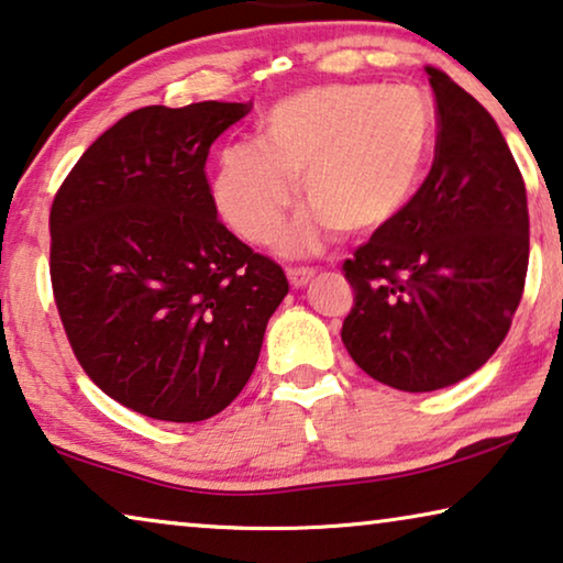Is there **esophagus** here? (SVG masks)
Returning <instances> with one entry per match:
<instances>
[{
  "instance_id": "obj_1",
  "label": "esophagus",
  "mask_w": 563,
  "mask_h": 563,
  "mask_svg": "<svg viewBox=\"0 0 563 563\" xmlns=\"http://www.w3.org/2000/svg\"><path fill=\"white\" fill-rule=\"evenodd\" d=\"M287 276H289L291 287H305V284L314 276V268L295 266V268H287Z\"/></svg>"
}]
</instances>
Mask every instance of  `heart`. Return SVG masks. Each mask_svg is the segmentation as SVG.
Here are the masks:
<instances>
[{
  "label": "heart",
  "instance_id": "heart-1",
  "mask_svg": "<svg viewBox=\"0 0 563 563\" xmlns=\"http://www.w3.org/2000/svg\"><path fill=\"white\" fill-rule=\"evenodd\" d=\"M431 126V103L413 86L338 84L287 96L266 111L258 142L228 144L218 157V216L262 246L279 231L299 180L309 208L282 233L287 254L317 251L332 231L376 233L417 192Z\"/></svg>",
  "mask_w": 563,
  "mask_h": 563
}]
</instances>
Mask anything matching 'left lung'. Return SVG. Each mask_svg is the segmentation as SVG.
<instances>
[{"label":"left lung","mask_w":563,"mask_h":563,"mask_svg":"<svg viewBox=\"0 0 563 563\" xmlns=\"http://www.w3.org/2000/svg\"><path fill=\"white\" fill-rule=\"evenodd\" d=\"M427 180L342 272L347 353L371 378L423 394L467 378L508 335L528 272L523 175L498 124L439 68Z\"/></svg>","instance_id":"8db88e82"}]
</instances>
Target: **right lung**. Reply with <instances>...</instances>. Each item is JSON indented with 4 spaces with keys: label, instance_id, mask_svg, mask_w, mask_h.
<instances>
[{
    "label": "right lung",
    "instance_id": "right-lung-1",
    "mask_svg": "<svg viewBox=\"0 0 563 563\" xmlns=\"http://www.w3.org/2000/svg\"><path fill=\"white\" fill-rule=\"evenodd\" d=\"M251 103L144 106L96 140L55 192L60 322L106 396L150 419L221 413L256 368L282 266L218 221L210 144Z\"/></svg>",
    "mask_w": 563,
    "mask_h": 563
}]
</instances>
